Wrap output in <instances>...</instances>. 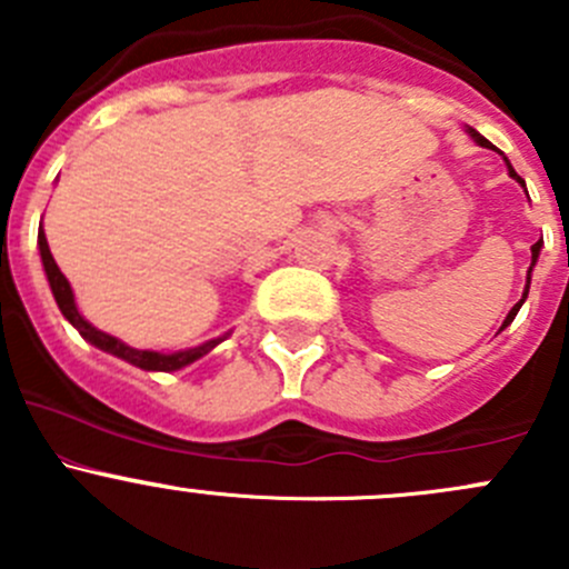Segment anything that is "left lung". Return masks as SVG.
<instances>
[{
	"instance_id": "obj_1",
	"label": "left lung",
	"mask_w": 569,
	"mask_h": 569,
	"mask_svg": "<svg viewBox=\"0 0 569 569\" xmlns=\"http://www.w3.org/2000/svg\"><path fill=\"white\" fill-rule=\"evenodd\" d=\"M468 134H470V137H473V140H476V142H479V146H481V148H492V146H490V142H487V140H485V137H481V134H479V131H476V129H468ZM503 162H507V168H509V176H512V178H518V181H520V183H523V178H520L518 173H515V168H512V164H509V159H503ZM523 187H526V183H523ZM539 250H542V239H539V242H533V244H531V267H529V278H526V291H523V300H520V302H518V306H515V308H512V311H509V313H507V319H503L501 330H503V327H507V325H512V319H515V317H518L520 306H523V302H526V297H529V283H531V269H533V263H537V258H539Z\"/></svg>"
}]
</instances>
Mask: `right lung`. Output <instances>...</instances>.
Returning a JSON list of instances; mask_svg holds the SVG:
<instances>
[{
	"label": "right lung",
	"instance_id": "obj_1",
	"mask_svg": "<svg viewBox=\"0 0 569 569\" xmlns=\"http://www.w3.org/2000/svg\"><path fill=\"white\" fill-rule=\"evenodd\" d=\"M38 248H40V261H43V269H46V278H49V286H51V295H54L57 300V308L62 311V317L71 321L73 327L79 330V336L88 338L93 347L104 349V352L114 355V358L126 360V363L137 366V369H146V371H178L183 369V366L194 363L198 358H203V355H209L211 349L217 347V343L222 341V338H214V341H206L200 343V347H192V349H181V352H170V355H162V352H151V349H134L129 347V343L118 341L114 336H109V332H101L99 327L90 325L88 319L79 313L77 308V300H73V291H71V283L66 280V274L60 272V267H57V261L51 258V250H49V242H46V233L43 228L38 231Z\"/></svg>",
	"mask_w": 569,
	"mask_h": 569
}]
</instances>
